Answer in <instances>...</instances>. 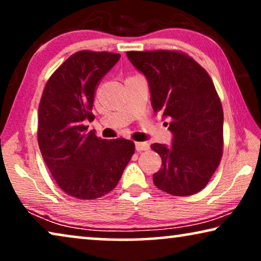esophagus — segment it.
<instances>
[{
	"label": "esophagus",
	"mask_w": 261,
	"mask_h": 261,
	"mask_svg": "<svg viewBox=\"0 0 261 261\" xmlns=\"http://www.w3.org/2000/svg\"><path fill=\"white\" fill-rule=\"evenodd\" d=\"M149 148V145L147 142H135V149L138 152H142V151H147Z\"/></svg>",
	"instance_id": "34e87169"
}]
</instances>
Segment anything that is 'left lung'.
<instances>
[{"label":"left lung","mask_w":261,"mask_h":261,"mask_svg":"<svg viewBox=\"0 0 261 261\" xmlns=\"http://www.w3.org/2000/svg\"><path fill=\"white\" fill-rule=\"evenodd\" d=\"M127 57L148 82L154 113L171 120L172 145H151L163 162L153 183L173 196L201 191L219 166L223 148V110L212 78L177 51H130Z\"/></svg>","instance_id":"8db88e82"}]
</instances>
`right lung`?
I'll return each instance as SVG.
<instances>
[{"label":"right lung","mask_w":261,"mask_h":261,"mask_svg":"<svg viewBox=\"0 0 261 261\" xmlns=\"http://www.w3.org/2000/svg\"><path fill=\"white\" fill-rule=\"evenodd\" d=\"M121 55L80 51L49 77L39 105L38 144L52 177L67 195L95 199L112 191L134 154V142L88 132L95 90Z\"/></svg>","instance_id":"add662e5"}]
</instances>
